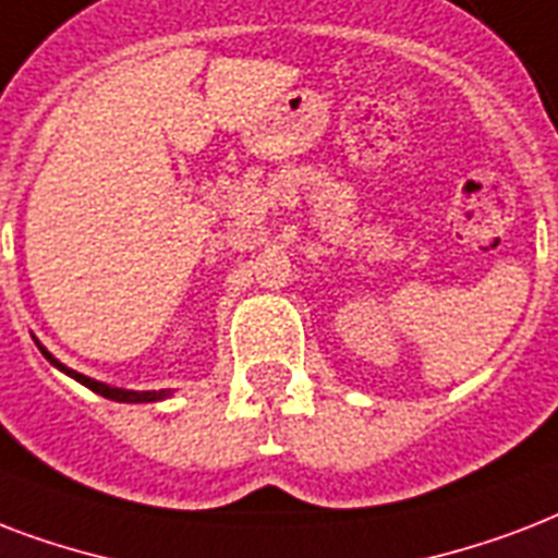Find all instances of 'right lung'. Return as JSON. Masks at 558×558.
I'll list each match as a JSON object with an SVG mask.
<instances>
[{
  "label": "right lung",
  "instance_id": "obj_1",
  "mask_svg": "<svg viewBox=\"0 0 558 558\" xmlns=\"http://www.w3.org/2000/svg\"><path fill=\"white\" fill-rule=\"evenodd\" d=\"M34 343L40 347V352L46 355V361H49L51 366H58L60 373H66L69 378H75L77 384H84V387H89V390L98 392V396H104V399L122 401V404H150V401H162V399H168V396H171V390H122V387H110V384L95 381V378H86V375L75 373V369H69L66 364H60L58 357L51 355L49 349L43 347L37 338H34Z\"/></svg>",
  "mask_w": 558,
  "mask_h": 558
}]
</instances>
